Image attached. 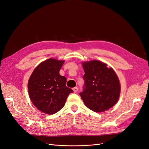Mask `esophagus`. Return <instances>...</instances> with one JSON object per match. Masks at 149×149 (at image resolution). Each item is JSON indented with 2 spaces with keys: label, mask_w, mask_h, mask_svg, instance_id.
Returning a JSON list of instances; mask_svg holds the SVG:
<instances>
[{
  "label": "esophagus",
  "mask_w": 149,
  "mask_h": 149,
  "mask_svg": "<svg viewBox=\"0 0 149 149\" xmlns=\"http://www.w3.org/2000/svg\"><path fill=\"white\" fill-rule=\"evenodd\" d=\"M73 91L74 93H76V92H78V88L77 87H74V88H73Z\"/></svg>",
  "instance_id": "1"
}]
</instances>
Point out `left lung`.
<instances>
[{
	"mask_svg": "<svg viewBox=\"0 0 149 149\" xmlns=\"http://www.w3.org/2000/svg\"><path fill=\"white\" fill-rule=\"evenodd\" d=\"M83 89L79 95L86 106L94 112H103L118 101L120 86L118 76L111 68L97 60L84 62Z\"/></svg>",
	"mask_w": 149,
	"mask_h": 149,
	"instance_id": "left-lung-1",
	"label": "left lung"
}]
</instances>
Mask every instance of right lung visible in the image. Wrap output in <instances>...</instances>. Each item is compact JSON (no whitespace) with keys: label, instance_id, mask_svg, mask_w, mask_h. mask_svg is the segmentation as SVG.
<instances>
[{"label":"right lung","instance_id":"right-lung-1","mask_svg":"<svg viewBox=\"0 0 149 149\" xmlns=\"http://www.w3.org/2000/svg\"><path fill=\"white\" fill-rule=\"evenodd\" d=\"M64 61L50 58L41 63L30 76L28 90L31 101L38 109L53 114L61 109L73 91L66 86V78L59 71Z\"/></svg>","mask_w":149,"mask_h":149}]
</instances>
